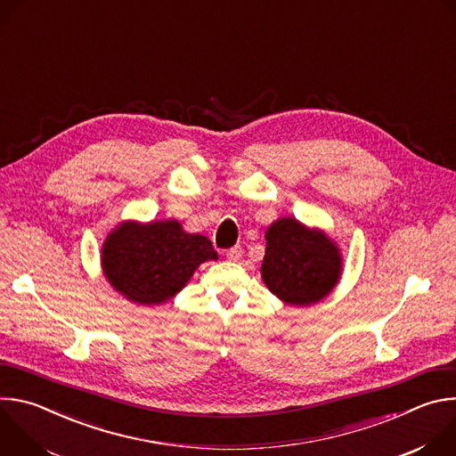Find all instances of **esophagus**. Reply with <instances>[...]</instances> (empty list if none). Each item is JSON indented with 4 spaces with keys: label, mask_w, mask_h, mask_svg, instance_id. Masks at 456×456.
<instances>
[{
    "label": "esophagus",
    "mask_w": 456,
    "mask_h": 456,
    "mask_svg": "<svg viewBox=\"0 0 456 456\" xmlns=\"http://www.w3.org/2000/svg\"><path fill=\"white\" fill-rule=\"evenodd\" d=\"M241 254H243V250H241L240 245H234L229 250H225V257L229 259V262H236V259L241 257Z\"/></svg>",
    "instance_id": "1"
}]
</instances>
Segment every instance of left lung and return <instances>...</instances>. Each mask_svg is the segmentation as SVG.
I'll return each mask as SVG.
<instances>
[{"label": "left lung", "instance_id": "obj_1", "mask_svg": "<svg viewBox=\"0 0 456 456\" xmlns=\"http://www.w3.org/2000/svg\"><path fill=\"white\" fill-rule=\"evenodd\" d=\"M262 278L281 301L308 306L327 297L343 271L339 247L319 229L296 218H280L265 232Z\"/></svg>", "mask_w": 456, "mask_h": 456}]
</instances>
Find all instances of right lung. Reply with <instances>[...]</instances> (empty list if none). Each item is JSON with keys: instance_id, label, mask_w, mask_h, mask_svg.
<instances>
[{"instance_id": "obj_1", "label": "right lung", "mask_w": 456, "mask_h": 456, "mask_svg": "<svg viewBox=\"0 0 456 456\" xmlns=\"http://www.w3.org/2000/svg\"><path fill=\"white\" fill-rule=\"evenodd\" d=\"M209 259H218L211 240L185 232L176 220L122 222L104 240L101 256L110 285L139 305L166 303Z\"/></svg>"}]
</instances>
